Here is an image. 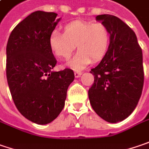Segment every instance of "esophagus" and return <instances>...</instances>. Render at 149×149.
Returning <instances> with one entry per match:
<instances>
[{"label": "esophagus", "instance_id": "1", "mask_svg": "<svg viewBox=\"0 0 149 149\" xmlns=\"http://www.w3.org/2000/svg\"><path fill=\"white\" fill-rule=\"evenodd\" d=\"M81 74H82V72L81 71H74V76L76 78H79Z\"/></svg>", "mask_w": 149, "mask_h": 149}]
</instances>
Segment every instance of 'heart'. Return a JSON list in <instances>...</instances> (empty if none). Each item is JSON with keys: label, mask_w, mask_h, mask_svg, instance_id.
Returning <instances> with one entry per match:
<instances>
[{"label": "heart", "mask_w": 149, "mask_h": 149, "mask_svg": "<svg viewBox=\"0 0 149 149\" xmlns=\"http://www.w3.org/2000/svg\"><path fill=\"white\" fill-rule=\"evenodd\" d=\"M110 32L102 22L74 21L63 26V33L54 31L49 37V48L61 60H69L75 46L79 51L69 65L79 70L94 61L100 60L107 52Z\"/></svg>", "instance_id": "heart-1"}]
</instances>
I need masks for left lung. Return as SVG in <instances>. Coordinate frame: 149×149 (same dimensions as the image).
<instances>
[{
	"label": "left lung",
	"instance_id": "left-lung-1",
	"mask_svg": "<svg viewBox=\"0 0 149 149\" xmlns=\"http://www.w3.org/2000/svg\"><path fill=\"white\" fill-rule=\"evenodd\" d=\"M110 32V44L100 63L91 73L94 83L88 95L97 115L108 123H118L134 111L141 97L144 72L143 52L135 33L112 15H99Z\"/></svg>",
	"mask_w": 149,
	"mask_h": 149
}]
</instances>
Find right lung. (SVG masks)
Wrapping results in <instances>:
<instances>
[{
	"label": "right lung",
	"mask_w": 149,
	"mask_h": 149,
	"mask_svg": "<svg viewBox=\"0 0 149 149\" xmlns=\"http://www.w3.org/2000/svg\"><path fill=\"white\" fill-rule=\"evenodd\" d=\"M54 12L37 11L19 22L6 45V79L20 113L37 124H48L62 111L68 87L74 79L70 69L54 72L57 60L49 37L59 19Z\"/></svg>",
	"instance_id": "obj_1"
}]
</instances>
